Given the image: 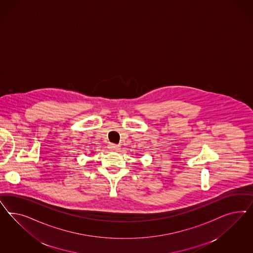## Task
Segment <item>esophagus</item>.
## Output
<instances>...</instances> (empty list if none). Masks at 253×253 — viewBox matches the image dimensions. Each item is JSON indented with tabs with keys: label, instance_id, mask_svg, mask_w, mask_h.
Returning a JSON list of instances; mask_svg holds the SVG:
<instances>
[{
	"label": "esophagus",
	"instance_id": "esophagus-1",
	"mask_svg": "<svg viewBox=\"0 0 253 253\" xmlns=\"http://www.w3.org/2000/svg\"><path fill=\"white\" fill-rule=\"evenodd\" d=\"M108 149L110 150V151H118L119 149H120V146H118V145H114V144H110L109 146H108Z\"/></svg>",
	"mask_w": 253,
	"mask_h": 253
}]
</instances>
